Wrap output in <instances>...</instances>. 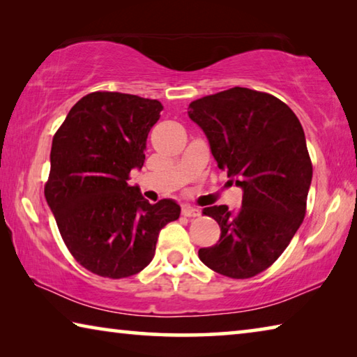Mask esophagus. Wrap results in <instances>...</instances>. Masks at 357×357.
<instances>
[{
    "label": "esophagus",
    "instance_id": "obj_1",
    "mask_svg": "<svg viewBox=\"0 0 357 357\" xmlns=\"http://www.w3.org/2000/svg\"><path fill=\"white\" fill-rule=\"evenodd\" d=\"M182 213L186 218H196V216L201 215V210L196 208V207H191V205H183Z\"/></svg>",
    "mask_w": 357,
    "mask_h": 357
}]
</instances>
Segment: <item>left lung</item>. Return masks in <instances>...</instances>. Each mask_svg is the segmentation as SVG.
Listing matches in <instances>:
<instances>
[{"label": "left lung", "mask_w": 357, "mask_h": 357, "mask_svg": "<svg viewBox=\"0 0 357 357\" xmlns=\"http://www.w3.org/2000/svg\"><path fill=\"white\" fill-rule=\"evenodd\" d=\"M218 167L243 190L238 210L204 208L220 241L199 249L210 270L232 279L265 271L289 246L305 216L312 162L295 112L271 93L232 87L190 103Z\"/></svg>", "instance_id": "obj_1"}]
</instances>
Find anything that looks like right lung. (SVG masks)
<instances>
[{
  "instance_id": "right-lung-1",
  "label": "right lung",
  "mask_w": 357,
  "mask_h": 357,
  "mask_svg": "<svg viewBox=\"0 0 357 357\" xmlns=\"http://www.w3.org/2000/svg\"><path fill=\"white\" fill-rule=\"evenodd\" d=\"M161 109L158 100L92 92L73 105L53 136L48 207L75 260L102 278L142 271L160 230L180 216L172 199L149 204L127 183L131 169L144 165Z\"/></svg>"
}]
</instances>
